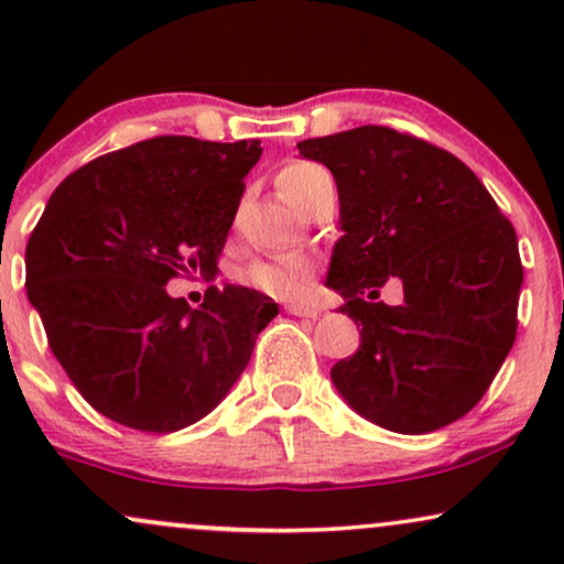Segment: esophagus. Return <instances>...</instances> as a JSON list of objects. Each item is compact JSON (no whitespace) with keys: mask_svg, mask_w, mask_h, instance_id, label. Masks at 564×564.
I'll use <instances>...</instances> for the list:
<instances>
[{"mask_svg":"<svg viewBox=\"0 0 564 564\" xmlns=\"http://www.w3.org/2000/svg\"><path fill=\"white\" fill-rule=\"evenodd\" d=\"M283 307H286V313L300 315V318H318L321 315V310L315 307V304H307V302H286Z\"/></svg>","mask_w":564,"mask_h":564,"instance_id":"obj_1","label":"esophagus"}]
</instances>
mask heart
Instances as JSON below:
<instances>
[{
	"mask_svg": "<svg viewBox=\"0 0 564 564\" xmlns=\"http://www.w3.org/2000/svg\"><path fill=\"white\" fill-rule=\"evenodd\" d=\"M328 174L323 166L313 161H291L278 174V191L296 209H304L313 187L326 180ZM243 286L260 291L264 296H275V300H302L315 286V264L313 260L302 254H278L254 260L241 270Z\"/></svg>",
	"mask_w": 564,
	"mask_h": 564,
	"instance_id": "b5f03b06",
	"label": "heart"
}]
</instances>
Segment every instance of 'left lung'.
Listing matches in <instances>:
<instances>
[{"label":"left lung","mask_w":564,"mask_h":564,"mask_svg":"<svg viewBox=\"0 0 564 564\" xmlns=\"http://www.w3.org/2000/svg\"><path fill=\"white\" fill-rule=\"evenodd\" d=\"M339 191L341 238L326 286L360 326L332 381L368 422L424 435L480 403L517 336V232L464 161L390 127L302 140ZM390 276L404 302L378 291Z\"/></svg>","instance_id":"8db88e82"}]
</instances>
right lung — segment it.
<instances>
[{"mask_svg": "<svg viewBox=\"0 0 564 564\" xmlns=\"http://www.w3.org/2000/svg\"><path fill=\"white\" fill-rule=\"evenodd\" d=\"M262 156L257 140L161 134L68 174L25 246V291L50 349L95 411L177 432L215 408L278 315L270 296L212 286L198 310L166 294L215 273Z\"/></svg>", "mask_w": 564, "mask_h": 564, "instance_id": "1", "label": "right lung"}]
</instances>
